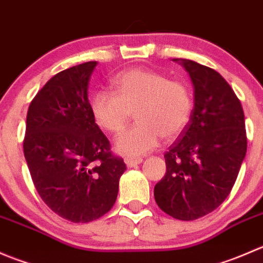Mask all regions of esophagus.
<instances>
[{
    "mask_svg": "<svg viewBox=\"0 0 263 263\" xmlns=\"http://www.w3.org/2000/svg\"><path fill=\"white\" fill-rule=\"evenodd\" d=\"M124 163L128 168H134L136 166L137 164H141L142 163V159H135V158H126L124 159Z\"/></svg>",
    "mask_w": 263,
    "mask_h": 263,
    "instance_id": "1",
    "label": "esophagus"
}]
</instances>
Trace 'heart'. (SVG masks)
<instances>
[{
	"label": "heart",
	"instance_id": "b5f03b06",
	"mask_svg": "<svg viewBox=\"0 0 263 263\" xmlns=\"http://www.w3.org/2000/svg\"><path fill=\"white\" fill-rule=\"evenodd\" d=\"M113 87L115 92H97L90 109L98 126L113 135L121 134L135 113L139 123L118 137V153L144 155L158 146L161 137L177 139L190 123L193 98L185 82L158 71L135 68L118 73Z\"/></svg>",
	"mask_w": 263,
	"mask_h": 263
}]
</instances>
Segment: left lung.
<instances>
[{
    "mask_svg": "<svg viewBox=\"0 0 263 263\" xmlns=\"http://www.w3.org/2000/svg\"><path fill=\"white\" fill-rule=\"evenodd\" d=\"M174 61L190 75L195 108L164 154L166 173L154 187V197L164 213L190 221L219 208L237 181L247 153L245 113L219 72L195 61Z\"/></svg>",
    "mask_w": 263,
    "mask_h": 263,
    "instance_id": "8db88e82",
    "label": "left lung"
}]
</instances>
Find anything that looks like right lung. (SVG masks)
I'll return each instance as SVG.
<instances>
[{
	"label": "right lung",
	"instance_id": "obj_1",
	"mask_svg": "<svg viewBox=\"0 0 263 263\" xmlns=\"http://www.w3.org/2000/svg\"><path fill=\"white\" fill-rule=\"evenodd\" d=\"M97 63L90 61L53 76L26 115L24 155L35 190L53 213L72 222L107 214L126 171L90 109L87 87Z\"/></svg>",
	"mask_w": 263,
	"mask_h": 263
}]
</instances>
